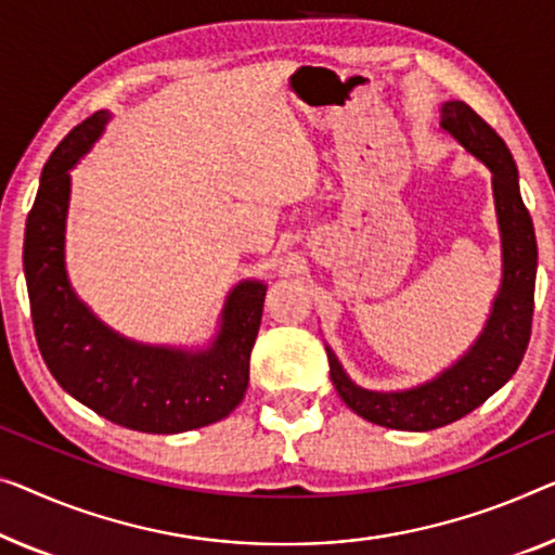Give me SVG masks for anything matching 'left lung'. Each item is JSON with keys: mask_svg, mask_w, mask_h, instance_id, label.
<instances>
[{"mask_svg": "<svg viewBox=\"0 0 555 555\" xmlns=\"http://www.w3.org/2000/svg\"><path fill=\"white\" fill-rule=\"evenodd\" d=\"M441 129L491 171L501 234V286L481 334L449 369L401 391L359 386L326 344L331 382L346 406L371 424L399 431H431L481 406L516 374L531 338L539 246L531 214L520 198L514 156L506 142L466 102L453 99L441 104Z\"/></svg>", "mask_w": 555, "mask_h": 555, "instance_id": "1", "label": "left lung"}]
</instances>
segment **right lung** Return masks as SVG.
Listing matches in <instances>:
<instances>
[{
  "instance_id": "obj_1",
  "label": "right lung",
  "mask_w": 555,
  "mask_h": 555,
  "mask_svg": "<svg viewBox=\"0 0 555 555\" xmlns=\"http://www.w3.org/2000/svg\"><path fill=\"white\" fill-rule=\"evenodd\" d=\"M102 109L74 127L41 169L24 229V279L47 369L66 393L131 431L181 434L227 418L249 386L267 284L244 279L221 306L206 346L142 344L106 326L66 274L72 169L104 134Z\"/></svg>"
}]
</instances>
